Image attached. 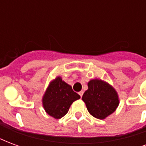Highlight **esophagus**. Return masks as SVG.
I'll use <instances>...</instances> for the list:
<instances>
[{"label":"esophagus","mask_w":146,"mask_h":146,"mask_svg":"<svg viewBox=\"0 0 146 146\" xmlns=\"http://www.w3.org/2000/svg\"><path fill=\"white\" fill-rule=\"evenodd\" d=\"M83 94H84V92H83V91H81V92H79V95H80V98H81V97L83 96Z\"/></svg>","instance_id":"obj_1"}]
</instances>
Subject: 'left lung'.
Returning <instances> with one entry per match:
<instances>
[{"label": "left lung", "mask_w": 146, "mask_h": 146, "mask_svg": "<svg viewBox=\"0 0 146 146\" xmlns=\"http://www.w3.org/2000/svg\"><path fill=\"white\" fill-rule=\"evenodd\" d=\"M88 86V89L84 93L82 100L92 116L104 119L116 111L119 100L113 86L100 79L91 80Z\"/></svg>", "instance_id": "1"}]
</instances>
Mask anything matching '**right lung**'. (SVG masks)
I'll list each match as a JSON object with an SVG mask.
<instances>
[{"mask_svg":"<svg viewBox=\"0 0 146 146\" xmlns=\"http://www.w3.org/2000/svg\"><path fill=\"white\" fill-rule=\"evenodd\" d=\"M80 98L74 92L72 87L57 76L49 83L42 98V104L45 112L54 119H60L69 111L73 102Z\"/></svg>","mask_w":146,"mask_h":146,"instance_id":"obj_1","label":"right lung"}]
</instances>
